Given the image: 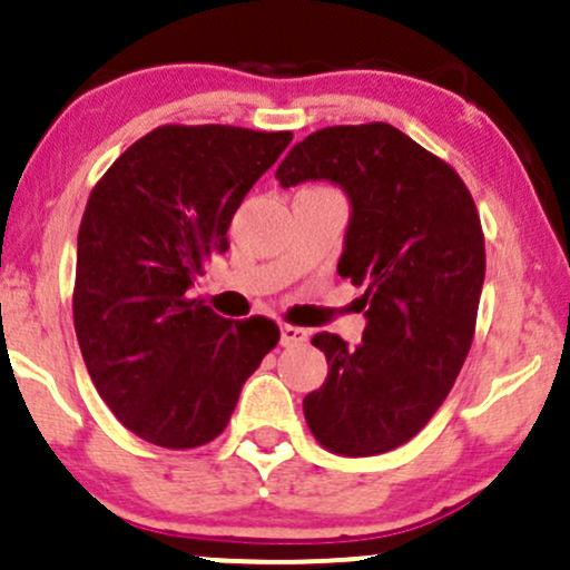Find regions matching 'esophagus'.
<instances>
[{"instance_id":"1","label":"esophagus","mask_w":570,"mask_h":570,"mask_svg":"<svg viewBox=\"0 0 570 570\" xmlns=\"http://www.w3.org/2000/svg\"><path fill=\"white\" fill-rule=\"evenodd\" d=\"M307 340V330L303 326H294V324H281V345H303Z\"/></svg>"}]
</instances>
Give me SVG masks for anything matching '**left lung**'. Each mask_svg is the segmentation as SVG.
I'll use <instances>...</instances> for the list:
<instances>
[{
	"label": "left lung",
	"instance_id": "1",
	"mask_svg": "<svg viewBox=\"0 0 570 570\" xmlns=\"http://www.w3.org/2000/svg\"><path fill=\"white\" fill-rule=\"evenodd\" d=\"M276 179H330L348 193L337 273L364 286L367 307L358 345L313 335L330 372L303 402L307 429L330 453H389L434 417L472 348L485 281L472 193L389 122L316 130L294 144Z\"/></svg>",
	"mask_w": 570,
	"mask_h": 570
}]
</instances>
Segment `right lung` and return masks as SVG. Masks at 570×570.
<instances>
[{
  "mask_svg": "<svg viewBox=\"0 0 570 570\" xmlns=\"http://www.w3.org/2000/svg\"><path fill=\"white\" fill-rule=\"evenodd\" d=\"M292 130L160 126L96 181L77 233V343L98 396L141 440L193 450L225 431L278 345L265 316L230 322L189 297L240 200Z\"/></svg>",
  "mask_w": 570,
  "mask_h": 570,
  "instance_id": "obj_1",
  "label": "right lung"
}]
</instances>
